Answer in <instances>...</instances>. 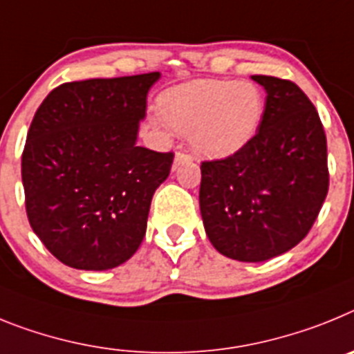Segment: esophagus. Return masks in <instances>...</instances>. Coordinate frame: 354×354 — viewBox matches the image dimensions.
<instances>
[{"instance_id":"obj_1","label":"esophagus","mask_w":354,"mask_h":354,"mask_svg":"<svg viewBox=\"0 0 354 354\" xmlns=\"http://www.w3.org/2000/svg\"><path fill=\"white\" fill-rule=\"evenodd\" d=\"M187 160H190L189 155H185V153H176L174 155V164H173V171H176L178 165L183 164V162H187Z\"/></svg>"}]
</instances>
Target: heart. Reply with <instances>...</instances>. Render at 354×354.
I'll use <instances>...</instances> for the list:
<instances>
[{
	"label": "heart",
	"mask_w": 354,
	"mask_h": 354,
	"mask_svg": "<svg viewBox=\"0 0 354 354\" xmlns=\"http://www.w3.org/2000/svg\"><path fill=\"white\" fill-rule=\"evenodd\" d=\"M158 130L189 135V144L207 158H228L257 137L266 97L253 82L194 80L164 91L156 101Z\"/></svg>",
	"instance_id": "heart-1"
}]
</instances>
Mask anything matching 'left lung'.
<instances>
[{
    "label": "left lung",
    "instance_id": "obj_1",
    "mask_svg": "<svg viewBox=\"0 0 354 354\" xmlns=\"http://www.w3.org/2000/svg\"><path fill=\"white\" fill-rule=\"evenodd\" d=\"M266 91L257 137L224 160L203 162L199 208L208 241L239 262H266L299 244L328 194L319 113L288 80L251 76Z\"/></svg>",
    "mask_w": 354,
    "mask_h": 354
}]
</instances>
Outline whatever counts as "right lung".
Wrapping results in <instances>:
<instances>
[{"instance_id":"add662e5","label":"right lung","mask_w":354,"mask_h":354,"mask_svg":"<svg viewBox=\"0 0 354 354\" xmlns=\"http://www.w3.org/2000/svg\"><path fill=\"white\" fill-rule=\"evenodd\" d=\"M160 76L71 82L37 109L21 164L26 214L49 253L73 269L121 266L146 235L174 156L137 144Z\"/></svg>"}]
</instances>
